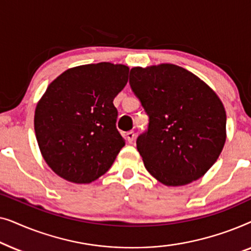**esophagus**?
<instances>
[{"instance_id":"1","label":"esophagus","mask_w":251,"mask_h":251,"mask_svg":"<svg viewBox=\"0 0 251 251\" xmlns=\"http://www.w3.org/2000/svg\"><path fill=\"white\" fill-rule=\"evenodd\" d=\"M126 140H128V143L131 144V143L133 142V140H135V138H136V133L133 132V131H129V132H126Z\"/></svg>"}]
</instances>
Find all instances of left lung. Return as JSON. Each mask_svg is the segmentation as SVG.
Masks as SVG:
<instances>
[{
  "instance_id": "left-lung-1",
  "label": "left lung",
  "mask_w": 251,
  "mask_h": 251,
  "mask_svg": "<svg viewBox=\"0 0 251 251\" xmlns=\"http://www.w3.org/2000/svg\"><path fill=\"white\" fill-rule=\"evenodd\" d=\"M129 82L150 116L149 130L136 143L146 170L167 186L201 178L226 140V112L217 94L174 64L133 67Z\"/></svg>"
}]
</instances>
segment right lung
Returning a JSON list of instances; mask_svg holds the SVG:
<instances>
[{
    "mask_svg": "<svg viewBox=\"0 0 251 251\" xmlns=\"http://www.w3.org/2000/svg\"><path fill=\"white\" fill-rule=\"evenodd\" d=\"M129 67L98 63L68 68L37 102L34 129L41 154L58 176L89 184L107 173L126 145L116 129L113 100Z\"/></svg>",
    "mask_w": 251,
    "mask_h": 251,
    "instance_id": "1",
    "label": "right lung"
}]
</instances>
